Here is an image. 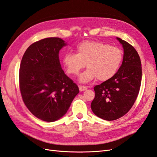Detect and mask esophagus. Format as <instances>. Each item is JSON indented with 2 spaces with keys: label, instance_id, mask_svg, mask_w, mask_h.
Listing matches in <instances>:
<instances>
[{
  "label": "esophagus",
  "instance_id": "esophagus-1",
  "mask_svg": "<svg viewBox=\"0 0 157 157\" xmlns=\"http://www.w3.org/2000/svg\"><path fill=\"white\" fill-rule=\"evenodd\" d=\"M79 91H80V92H82V91L86 90L87 89V87L86 86H83L79 85Z\"/></svg>",
  "mask_w": 157,
  "mask_h": 157
}]
</instances>
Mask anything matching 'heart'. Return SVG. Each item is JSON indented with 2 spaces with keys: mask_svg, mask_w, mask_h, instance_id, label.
I'll return each instance as SVG.
<instances>
[{
  "mask_svg": "<svg viewBox=\"0 0 157 157\" xmlns=\"http://www.w3.org/2000/svg\"><path fill=\"white\" fill-rule=\"evenodd\" d=\"M123 52L119 47L87 40L77 46V53H65L63 63L67 72L72 75H78L87 63L88 68L79 77V81L85 83L96 78L101 82L112 79L121 66Z\"/></svg>",
  "mask_w": 157,
  "mask_h": 157,
  "instance_id": "b5f03b06",
  "label": "heart"
}]
</instances>
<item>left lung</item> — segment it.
Returning <instances> with one entry per match:
<instances>
[{
	"instance_id": "obj_1",
	"label": "left lung",
	"mask_w": 157,
	"mask_h": 157,
	"mask_svg": "<svg viewBox=\"0 0 157 157\" xmlns=\"http://www.w3.org/2000/svg\"><path fill=\"white\" fill-rule=\"evenodd\" d=\"M124 48L122 65L112 79L94 87L95 98L91 104L94 114L108 121L124 116L132 107L139 93L142 67L136 50L117 37Z\"/></svg>"
}]
</instances>
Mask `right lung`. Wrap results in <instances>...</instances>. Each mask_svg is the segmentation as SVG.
I'll return each mask as SVG.
<instances>
[{
    "mask_svg": "<svg viewBox=\"0 0 157 157\" xmlns=\"http://www.w3.org/2000/svg\"><path fill=\"white\" fill-rule=\"evenodd\" d=\"M65 45L58 37L39 40L28 47L21 62L22 98L29 110L45 122H54L66 114L79 92L61 67L59 52Z\"/></svg>",
    "mask_w": 157,
    "mask_h": 157,
    "instance_id": "add662e5",
    "label": "right lung"
}]
</instances>
